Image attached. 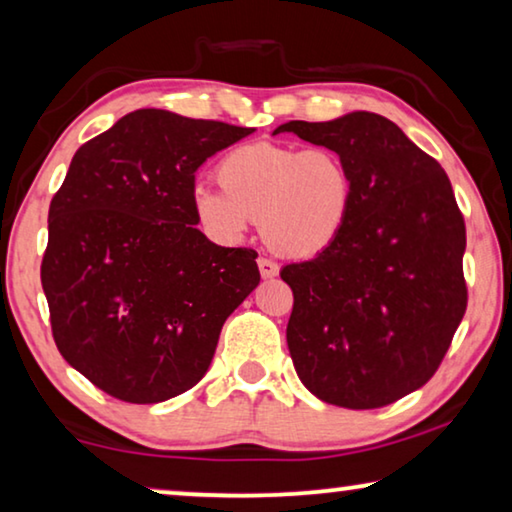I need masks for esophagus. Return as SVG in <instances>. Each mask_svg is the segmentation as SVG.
<instances>
[{
  "mask_svg": "<svg viewBox=\"0 0 512 512\" xmlns=\"http://www.w3.org/2000/svg\"><path fill=\"white\" fill-rule=\"evenodd\" d=\"M258 270H261L263 279H272L279 274V265L270 261V258H258Z\"/></svg>",
  "mask_w": 512,
  "mask_h": 512,
  "instance_id": "34e87169",
  "label": "esophagus"
}]
</instances>
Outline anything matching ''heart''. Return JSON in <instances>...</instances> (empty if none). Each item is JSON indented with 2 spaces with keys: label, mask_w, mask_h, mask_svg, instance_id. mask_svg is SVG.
<instances>
[{
  "label": "heart",
  "mask_w": 512,
  "mask_h": 512,
  "mask_svg": "<svg viewBox=\"0 0 512 512\" xmlns=\"http://www.w3.org/2000/svg\"><path fill=\"white\" fill-rule=\"evenodd\" d=\"M219 187L198 184L191 210L205 235L235 244L261 221L265 242L279 254L311 258L342 238L355 201L351 166L330 147L247 143L217 166Z\"/></svg>",
  "instance_id": "heart-1"
}]
</instances>
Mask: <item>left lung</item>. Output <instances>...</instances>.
Here are the masks:
<instances>
[{"instance_id": "8db88e82", "label": "left lung", "mask_w": 512, "mask_h": 512, "mask_svg": "<svg viewBox=\"0 0 512 512\" xmlns=\"http://www.w3.org/2000/svg\"><path fill=\"white\" fill-rule=\"evenodd\" d=\"M351 166V217L328 251L291 263L286 342L323 402L381 409L432 379L466 311L464 217L446 170L388 117L286 122Z\"/></svg>"}]
</instances>
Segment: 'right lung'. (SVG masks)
<instances>
[{
	"instance_id": "add662e5",
	"label": "right lung",
	"mask_w": 512,
	"mask_h": 512,
	"mask_svg": "<svg viewBox=\"0 0 512 512\" xmlns=\"http://www.w3.org/2000/svg\"><path fill=\"white\" fill-rule=\"evenodd\" d=\"M251 131L140 108L73 154L41 284L62 358L110 397L157 404L194 388L261 281L256 251L210 242L191 210L196 170Z\"/></svg>"
}]
</instances>
